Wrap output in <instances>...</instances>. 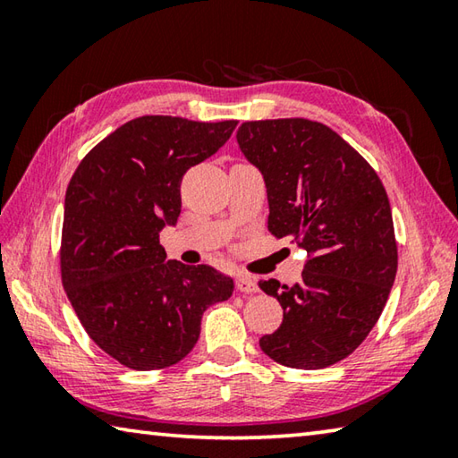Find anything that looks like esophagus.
Returning a JSON list of instances; mask_svg holds the SVG:
<instances>
[{"label":"esophagus","mask_w":458,"mask_h":458,"mask_svg":"<svg viewBox=\"0 0 458 458\" xmlns=\"http://www.w3.org/2000/svg\"><path fill=\"white\" fill-rule=\"evenodd\" d=\"M236 289L240 293H257L259 291V284H257V281H254L252 276L238 275L236 276Z\"/></svg>","instance_id":"34e87169"}]
</instances>
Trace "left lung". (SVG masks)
I'll return each mask as SVG.
<instances>
[{"label":"left lung","mask_w":458,"mask_h":458,"mask_svg":"<svg viewBox=\"0 0 458 458\" xmlns=\"http://www.w3.org/2000/svg\"><path fill=\"white\" fill-rule=\"evenodd\" d=\"M238 145L260 169L268 232L307 250L301 281H259L283 307L260 350L286 368L345 360L382 315L398 270L392 208L366 159L327 125L309 119L246 121Z\"/></svg>","instance_id":"1"}]
</instances>
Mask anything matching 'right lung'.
<instances>
[{"label": "right lung", "instance_id": "obj_1", "mask_svg": "<svg viewBox=\"0 0 458 458\" xmlns=\"http://www.w3.org/2000/svg\"><path fill=\"white\" fill-rule=\"evenodd\" d=\"M238 121L145 114L84 155L64 199L60 276L89 337L121 366L151 371L188 355L201 315L234 283L165 260L159 232L182 212V177L228 141Z\"/></svg>", "mask_w": 458, "mask_h": 458}]
</instances>
